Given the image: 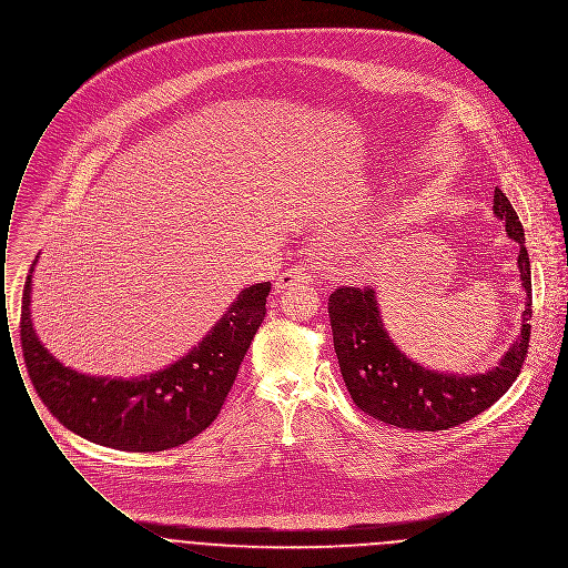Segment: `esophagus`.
<instances>
[{"label":"esophagus","mask_w":568,"mask_h":568,"mask_svg":"<svg viewBox=\"0 0 568 568\" xmlns=\"http://www.w3.org/2000/svg\"><path fill=\"white\" fill-rule=\"evenodd\" d=\"M311 282H313V273L306 266H293L275 280V291L282 293L284 288H288L293 284H311Z\"/></svg>","instance_id":"obj_1"}]
</instances>
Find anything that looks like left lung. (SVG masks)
Segmentation results:
<instances>
[{
  "instance_id": "1",
  "label": "left lung",
  "mask_w": 568,
  "mask_h": 568,
  "mask_svg": "<svg viewBox=\"0 0 568 568\" xmlns=\"http://www.w3.org/2000/svg\"><path fill=\"white\" fill-rule=\"evenodd\" d=\"M494 215L518 242L525 311L516 342L485 373H440L409 359L389 337L373 286H339L331 295L328 315L339 371L355 405L368 416L400 429H447L491 407L520 375L531 335V264L520 217L500 190L494 191Z\"/></svg>"
}]
</instances>
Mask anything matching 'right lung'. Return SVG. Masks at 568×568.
Instances as JSON below:
<instances>
[{
	"label": "right lung",
	"mask_w": 568,
	"mask_h": 568,
	"mask_svg": "<svg viewBox=\"0 0 568 568\" xmlns=\"http://www.w3.org/2000/svg\"><path fill=\"white\" fill-rule=\"evenodd\" d=\"M34 266L37 260L21 300V348L30 381L70 432L121 452L172 449L215 420L271 293L268 282L242 288L197 346L163 371L134 378L97 377L63 366L39 342L30 313Z\"/></svg>",
	"instance_id": "obj_1"
}]
</instances>
